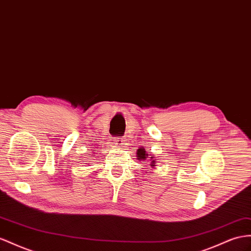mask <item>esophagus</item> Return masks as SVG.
Instances as JSON below:
<instances>
[{
	"label": "esophagus",
	"instance_id": "obj_1",
	"mask_svg": "<svg viewBox=\"0 0 251 251\" xmlns=\"http://www.w3.org/2000/svg\"><path fill=\"white\" fill-rule=\"evenodd\" d=\"M124 141L125 140H123V138H117L114 140V144H115V146L117 147H122L123 146V144H124Z\"/></svg>",
	"mask_w": 251,
	"mask_h": 251
}]
</instances>
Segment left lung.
<instances>
[{"instance_id": "8db88e82", "label": "left lung", "mask_w": 251, "mask_h": 251, "mask_svg": "<svg viewBox=\"0 0 251 251\" xmlns=\"http://www.w3.org/2000/svg\"><path fill=\"white\" fill-rule=\"evenodd\" d=\"M137 158L138 160H143V161H145V160L149 158V153H147L142 147H140V149H138L137 151ZM150 158H151V166L153 168V166H156L157 159H155V156H151Z\"/></svg>"}]
</instances>
